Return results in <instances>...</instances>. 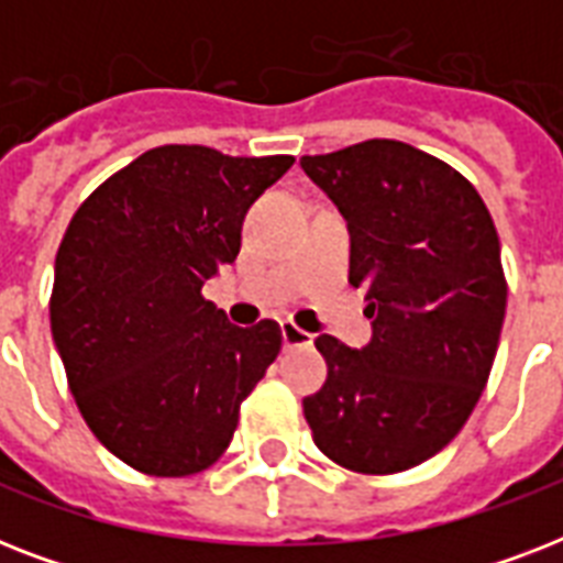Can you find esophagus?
Here are the masks:
<instances>
[{"instance_id": "esophagus-1", "label": "esophagus", "mask_w": 563, "mask_h": 563, "mask_svg": "<svg viewBox=\"0 0 563 563\" xmlns=\"http://www.w3.org/2000/svg\"><path fill=\"white\" fill-rule=\"evenodd\" d=\"M280 330H283V344H286L289 351L291 347H309V344H312V333L300 330L295 321H283Z\"/></svg>"}]
</instances>
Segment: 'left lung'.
<instances>
[{
  "label": "left lung",
  "instance_id": "obj_1",
  "mask_svg": "<svg viewBox=\"0 0 563 563\" xmlns=\"http://www.w3.org/2000/svg\"><path fill=\"white\" fill-rule=\"evenodd\" d=\"M351 230V283L371 342L318 335L327 383L303 397L312 441L356 473H400L444 450L488 383L506 274L488 207L453 166L397 140L300 157Z\"/></svg>",
  "mask_w": 563,
  "mask_h": 563
}]
</instances>
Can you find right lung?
Listing matches in <instances>:
<instances>
[{"label": "right lung", "instance_id": "obj_1", "mask_svg": "<svg viewBox=\"0 0 563 563\" xmlns=\"http://www.w3.org/2000/svg\"><path fill=\"white\" fill-rule=\"evenodd\" d=\"M291 163L161 145L69 221L52 339L87 427L134 471L192 476L219 462L239 406L277 360V321L242 330L201 289L236 260L247 207Z\"/></svg>", "mask_w": 563, "mask_h": 563}]
</instances>
